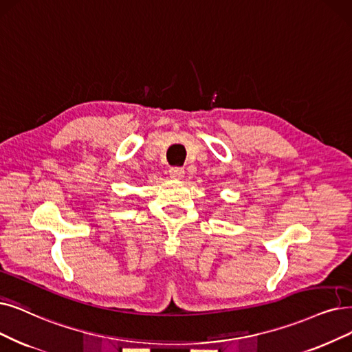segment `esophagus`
Here are the masks:
<instances>
[{
  "label": "esophagus",
  "mask_w": 352,
  "mask_h": 352,
  "mask_svg": "<svg viewBox=\"0 0 352 352\" xmlns=\"http://www.w3.org/2000/svg\"><path fill=\"white\" fill-rule=\"evenodd\" d=\"M168 175H170L172 179H182L185 176V170H184V167H170Z\"/></svg>",
  "instance_id": "34e87169"
}]
</instances>
